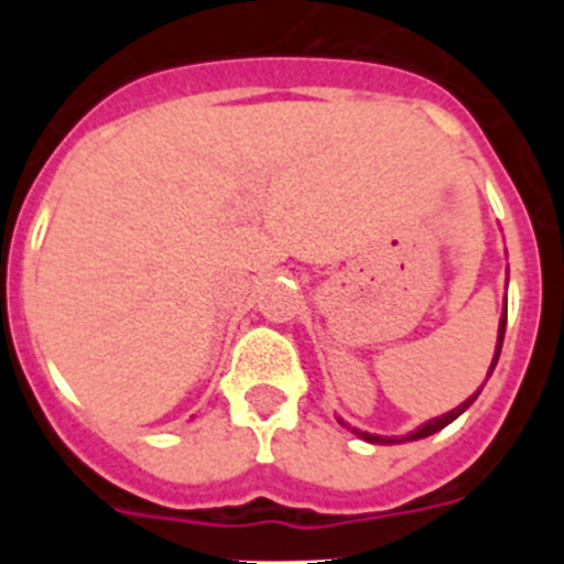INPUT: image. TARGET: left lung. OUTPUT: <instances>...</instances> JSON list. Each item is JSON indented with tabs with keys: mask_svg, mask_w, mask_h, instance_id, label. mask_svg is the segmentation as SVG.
I'll return each mask as SVG.
<instances>
[{
	"mask_svg": "<svg viewBox=\"0 0 564 564\" xmlns=\"http://www.w3.org/2000/svg\"><path fill=\"white\" fill-rule=\"evenodd\" d=\"M506 316H508V302H502V316H500V327H497V347H495V358H491V367H488V376H491V372H495V367H497V358H500V350H502V336H506ZM486 376V378H488ZM480 395V390L475 392V395H468L466 401L460 403V406H455V410L452 412H446V415H441V417H432V421H426V423H421V426H417L415 432H410V435H401V437H383V435H370V432H361V430H356V426H347V423L341 421V417H338V423H344V426H347V430L352 432V435H358L361 437V441H367V443H406V441H421V437H430V435H435V432H441L443 426H449L452 421H455V417H460L463 412L468 410V406H471V403H475V398Z\"/></svg>",
	"mask_w": 564,
	"mask_h": 564,
	"instance_id": "1",
	"label": "left lung"
}]
</instances>
